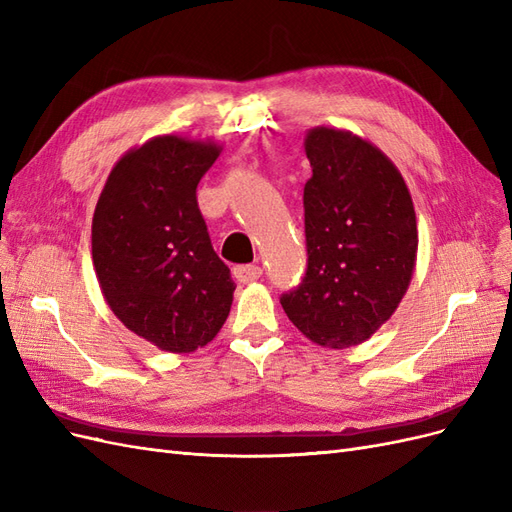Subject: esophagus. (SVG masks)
Here are the masks:
<instances>
[{"instance_id": "obj_1", "label": "esophagus", "mask_w": 512, "mask_h": 512, "mask_svg": "<svg viewBox=\"0 0 512 512\" xmlns=\"http://www.w3.org/2000/svg\"><path fill=\"white\" fill-rule=\"evenodd\" d=\"M232 275H235L241 284H250V282L258 280V277L262 275V269L258 265H239L232 269Z\"/></svg>"}]
</instances>
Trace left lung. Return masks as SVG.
Wrapping results in <instances>:
<instances>
[{"label":"left lung","mask_w":512,"mask_h":512,"mask_svg":"<svg viewBox=\"0 0 512 512\" xmlns=\"http://www.w3.org/2000/svg\"><path fill=\"white\" fill-rule=\"evenodd\" d=\"M312 177L303 190L307 271L282 294L290 322L322 348L359 346L410 286L418 230L397 166L348 130H307Z\"/></svg>","instance_id":"8db88e82"}]
</instances>
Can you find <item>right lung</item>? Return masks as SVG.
<instances>
[{
  "label": "right lung",
  "instance_id": "right-lung-1",
  "mask_svg": "<svg viewBox=\"0 0 512 512\" xmlns=\"http://www.w3.org/2000/svg\"><path fill=\"white\" fill-rule=\"evenodd\" d=\"M220 153L213 141L153 136L117 160L94 211L91 256L104 301L164 352L207 346L232 305L235 282L196 203Z\"/></svg>",
  "mask_w": 512,
  "mask_h": 512
}]
</instances>
